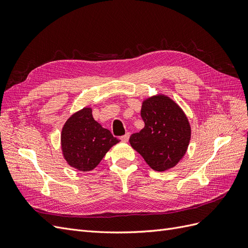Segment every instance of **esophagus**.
<instances>
[{"label":"esophagus","instance_id":"34e87169","mask_svg":"<svg viewBox=\"0 0 248 248\" xmlns=\"http://www.w3.org/2000/svg\"><path fill=\"white\" fill-rule=\"evenodd\" d=\"M129 136H130L129 132H127L126 134H124V136L121 137V140H122L123 141H127V140H128V139H129Z\"/></svg>","mask_w":248,"mask_h":248}]
</instances>
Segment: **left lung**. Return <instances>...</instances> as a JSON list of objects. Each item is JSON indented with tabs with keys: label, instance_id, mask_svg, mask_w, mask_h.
Listing matches in <instances>:
<instances>
[{
	"label": "left lung",
	"instance_id": "1",
	"mask_svg": "<svg viewBox=\"0 0 248 248\" xmlns=\"http://www.w3.org/2000/svg\"><path fill=\"white\" fill-rule=\"evenodd\" d=\"M140 116L145 127L131 134V147L154 170L175 167L186 153L191 134L183 110L169 97L157 95L142 102Z\"/></svg>",
	"mask_w": 248,
	"mask_h": 248
}]
</instances>
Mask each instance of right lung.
Instances as JSON below:
<instances>
[{"mask_svg":"<svg viewBox=\"0 0 248 248\" xmlns=\"http://www.w3.org/2000/svg\"><path fill=\"white\" fill-rule=\"evenodd\" d=\"M61 140L64 158L69 166L81 171L95 169L108 150L119 142L108 129L95 121L90 108L67 120Z\"/></svg>","mask_w":248,"mask_h":248,"instance_id":"add662e5","label":"right lung"}]
</instances>
